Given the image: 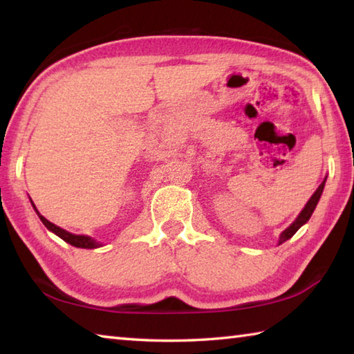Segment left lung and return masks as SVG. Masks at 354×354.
<instances>
[{
    "label": "left lung",
    "instance_id": "8db88e82",
    "mask_svg": "<svg viewBox=\"0 0 354 354\" xmlns=\"http://www.w3.org/2000/svg\"><path fill=\"white\" fill-rule=\"evenodd\" d=\"M325 183H326V178L323 179V183L319 185V189H317V190L314 192V195L310 196V200L306 203V206H304L303 211L299 212L297 220L293 221V223H292L289 227H287V230H284L283 232H281V236H279V245L284 243L286 241H289V239H290L293 234H295V232L299 230V227H301V226H303L304 223H306V221L310 218V215H313L314 209H315V206H317V203H319V200H320L323 187H325Z\"/></svg>",
    "mask_w": 354,
    "mask_h": 354
}]
</instances>
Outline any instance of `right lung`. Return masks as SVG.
<instances>
[{
	"instance_id": "add662e5",
	"label": "right lung",
	"mask_w": 354,
	"mask_h": 354,
	"mask_svg": "<svg viewBox=\"0 0 354 354\" xmlns=\"http://www.w3.org/2000/svg\"><path fill=\"white\" fill-rule=\"evenodd\" d=\"M31 203H32V201H31ZM32 206H34V203H32ZM34 209H35V206H34ZM35 212H37L39 218L41 220V223H44V225L48 227V230H50L51 232H55V234L61 237L62 241H65V242L70 243V245H73V247H76V248H88V250L101 247V243H100V242H97V241H93L92 237H88V236H77V234H71V232L62 230V227L56 226L55 223H51V221H48V220L44 217V215H40V214H39L37 209H35Z\"/></svg>"
}]
</instances>
